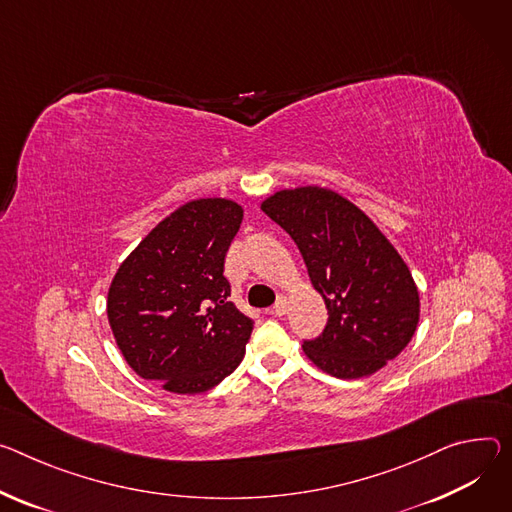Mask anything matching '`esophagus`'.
I'll return each instance as SVG.
<instances>
[{"label": "esophagus", "mask_w": 512, "mask_h": 512, "mask_svg": "<svg viewBox=\"0 0 512 512\" xmlns=\"http://www.w3.org/2000/svg\"><path fill=\"white\" fill-rule=\"evenodd\" d=\"M288 312V300L284 296L277 298V302L273 304V314L275 316H284Z\"/></svg>", "instance_id": "34e87169"}]
</instances>
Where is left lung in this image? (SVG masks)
<instances>
[{
  "mask_svg": "<svg viewBox=\"0 0 512 512\" xmlns=\"http://www.w3.org/2000/svg\"><path fill=\"white\" fill-rule=\"evenodd\" d=\"M261 210L298 245L329 320L302 349L339 380L376 374L412 339L421 302L412 275L355 204L308 185L267 198Z\"/></svg>",
  "mask_w": 512,
  "mask_h": 512,
  "instance_id": "obj_1",
  "label": "left lung"
}]
</instances>
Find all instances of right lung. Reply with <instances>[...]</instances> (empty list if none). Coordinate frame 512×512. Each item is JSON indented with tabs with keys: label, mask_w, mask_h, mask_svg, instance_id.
I'll return each mask as SVG.
<instances>
[{
	"label": "right lung",
	"mask_w": 512,
	"mask_h": 512,
	"mask_svg": "<svg viewBox=\"0 0 512 512\" xmlns=\"http://www.w3.org/2000/svg\"><path fill=\"white\" fill-rule=\"evenodd\" d=\"M243 208L194 200L159 222L118 267L108 320L126 363L175 394H200L239 367L253 320L228 302L224 257Z\"/></svg>",
	"instance_id": "obj_1"
}]
</instances>
